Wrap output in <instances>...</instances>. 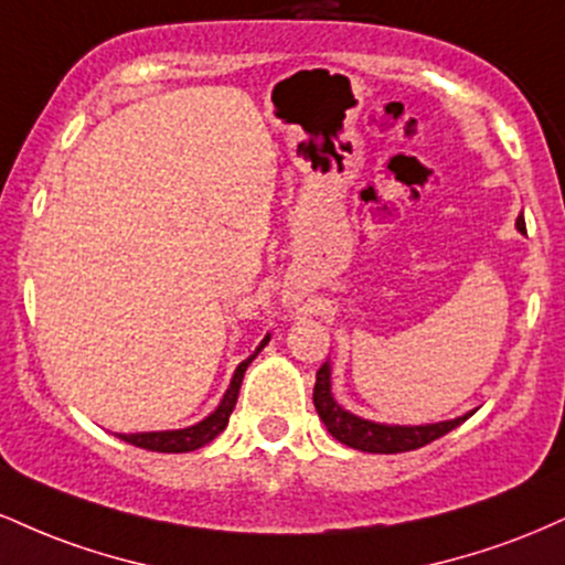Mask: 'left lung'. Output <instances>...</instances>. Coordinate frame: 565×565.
<instances>
[{"label": "left lung", "mask_w": 565, "mask_h": 565, "mask_svg": "<svg viewBox=\"0 0 565 565\" xmlns=\"http://www.w3.org/2000/svg\"><path fill=\"white\" fill-rule=\"evenodd\" d=\"M518 231L526 233V220L518 215L515 220ZM313 404L319 412L321 423L327 425V430L340 440V444L350 446V449L369 451V454H398V451H414L419 446L430 444L446 433L454 430L457 425H462L470 414L457 419H446V423H433V425H382V423H369V419L355 417L334 401L332 395V366L329 361H323L319 372H316V387H313Z\"/></svg>", "instance_id": "8db88e82"}]
</instances>
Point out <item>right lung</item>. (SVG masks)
Returning a JSON list of instances; mask_svg holds the SVG:
<instances>
[{
    "label": "right lung",
    "mask_w": 565,
    "mask_h": 565,
    "mask_svg": "<svg viewBox=\"0 0 565 565\" xmlns=\"http://www.w3.org/2000/svg\"><path fill=\"white\" fill-rule=\"evenodd\" d=\"M270 337H265L260 342V348L255 350V353L249 355V359L242 361V364L236 366V372H233V380H231V387L225 391L223 401H220V406L215 412L210 414V417H204L201 423L191 425V427H183V430H159V433H129V436H121V440H127V444L132 446H140V449H148V451H164V454H185V451H196L201 446H206L210 440H215L220 433L225 430V425H228V417L233 412V406H236V398H238V387H242V380H244V372L246 366L252 364V361L257 359V353L268 345Z\"/></svg>",
    "instance_id": "add662e5"
}]
</instances>
